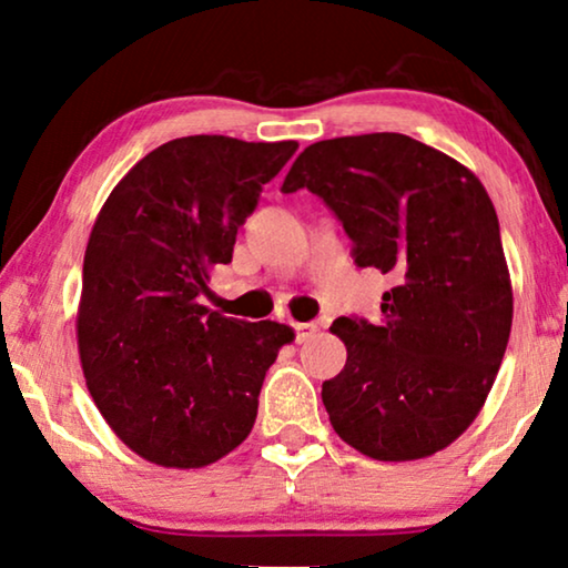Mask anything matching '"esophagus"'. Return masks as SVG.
<instances>
[{"label":"esophagus","mask_w":568,"mask_h":568,"mask_svg":"<svg viewBox=\"0 0 568 568\" xmlns=\"http://www.w3.org/2000/svg\"><path fill=\"white\" fill-rule=\"evenodd\" d=\"M294 338H297V344H305L307 338H313L317 333V325L315 323H294Z\"/></svg>","instance_id":"obj_1"}]
</instances>
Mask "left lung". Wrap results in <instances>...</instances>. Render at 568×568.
Listing matches in <instances>:
<instances>
[{
  "label": "left lung",
  "mask_w": 568,
  "mask_h": 568,
  "mask_svg": "<svg viewBox=\"0 0 568 568\" xmlns=\"http://www.w3.org/2000/svg\"><path fill=\"white\" fill-rule=\"evenodd\" d=\"M307 189L344 224L359 268L390 274L383 321L338 317L346 364L323 406L346 445L418 460L473 424L501 367L511 284L499 220L476 175L406 134L310 144L282 191Z\"/></svg>",
  "instance_id": "8db88e82"
}]
</instances>
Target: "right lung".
<instances>
[{"label": "right lung", "mask_w": 568, "mask_h": 568, "mask_svg": "<svg viewBox=\"0 0 568 568\" xmlns=\"http://www.w3.org/2000/svg\"><path fill=\"white\" fill-rule=\"evenodd\" d=\"M297 142L199 134L158 146L100 209L82 268L77 341L88 390L123 445L165 468H204L255 424L290 325L199 305L237 227Z\"/></svg>", "instance_id": "1"}]
</instances>
